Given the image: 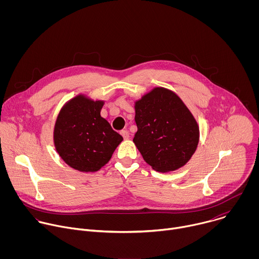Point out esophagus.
Listing matches in <instances>:
<instances>
[{"mask_svg":"<svg viewBox=\"0 0 259 259\" xmlns=\"http://www.w3.org/2000/svg\"><path fill=\"white\" fill-rule=\"evenodd\" d=\"M120 133H121V135L123 136L124 139H128L129 138V132L127 130H122Z\"/></svg>","mask_w":259,"mask_h":259,"instance_id":"obj_1","label":"esophagus"}]
</instances>
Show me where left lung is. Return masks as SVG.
Segmentation results:
<instances>
[{
  "label": "left lung",
  "instance_id": "left-lung-1",
  "mask_svg": "<svg viewBox=\"0 0 259 259\" xmlns=\"http://www.w3.org/2000/svg\"><path fill=\"white\" fill-rule=\"evenodd\" d=\"M137 132L133 142L143 160L159 172L186 165L197 150L199 126L172 91L157 87L135 102Z\"/></svg>",
  "mask_w": 259,
  "mask_h": 259
}]
</instances>
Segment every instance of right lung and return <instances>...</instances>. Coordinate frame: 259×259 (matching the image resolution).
<instances>
[{
    "label": "right lung",
    "mask_w": 259,
    "mask_h": 259,
    "mask_svg": "<svg viewBox=\"0 0 259 259\" xmlns=\"http://www.w3.org/2000/svg\"><path fill=\"white\" fill-rule=\"evenodd\" d=\"M103 101L78 95L61 108L54 127L55 149L81 172H95L112 158L123 137L100 116Z\"/></svg>",
    "instance_id": "obj_1"
}]
</instances>
